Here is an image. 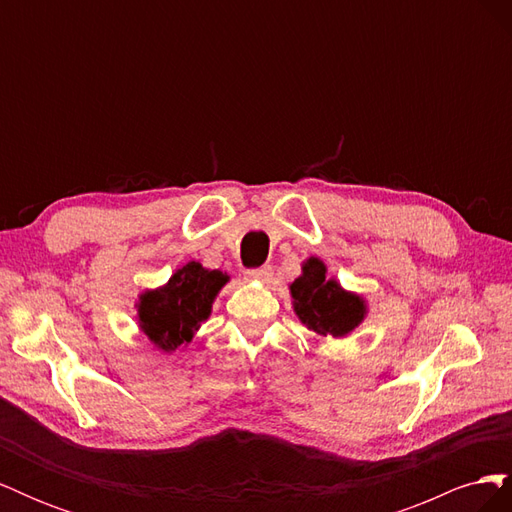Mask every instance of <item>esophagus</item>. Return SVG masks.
Instances as JSON below:
<instances>
[{
  "label": "esophagus",
  "mask_w": 512,
  "mask_h": 512,
  "mask_svg": "<svg viewBox=\"0 0 512 512\" xmlns=\"http://www.w3.org/2000/svg\"><path fill=\"white\" fill-rule=\"evenodd\" d=\"M269 275H271V267H269V265L256 267V269H247V271H245L247 280H254V282H265V280H269Z\"/></svg>",
  "instance_id": "34e87169"
}]
</instances>
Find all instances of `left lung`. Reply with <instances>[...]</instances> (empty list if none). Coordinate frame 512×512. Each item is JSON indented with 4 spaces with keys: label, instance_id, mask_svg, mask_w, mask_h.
<instances>
[{
    "label": "left lung",
    "instance_id": "8db88e82",
    "mask_svg": "<svg viewBox=\"0 0 512 512\" xmlns=\"http://www.w3.org/2000/svg\"><path fill=\"white\" fill-rule=\"evenodd\" d=\"M318 258H309L303 275L290 286L294 312L307 329L318 335L342 337L350 333L365 316V305L359 297L344 292L337 282L327 280Z\"/></svg>",
    "mask_w": 512,
    "mask_h": 512
}]
</instances>
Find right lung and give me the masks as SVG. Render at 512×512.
<instances>
[{"instance_id":"1","label":"right lung","mask_w":512,"mask_h":512,"mask_svg":"<svg viewBox=\"0 0 512 512\" xmlns=\"http://www.w3.org/2000/svg\"><path fill=\"white\" fill-rule=\"evenodd\" d=\"M228 282L222 271H207L188 262L160 290L145 292L138 303L141 329L162 350L190 342L200 322L211 314V303Z\"/></svg>"}]
</instances>
